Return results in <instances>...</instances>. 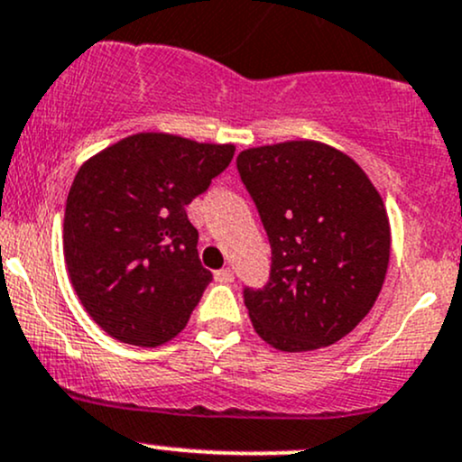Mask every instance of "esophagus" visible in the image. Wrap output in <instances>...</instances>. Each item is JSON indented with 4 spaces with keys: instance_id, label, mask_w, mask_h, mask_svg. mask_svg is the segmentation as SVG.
Returning a JSON list of instances; mask_svg holds the SVG:
<instances>
[{
    "instance_id": "1",
    "label": "esophagus",
    "mask_w": 462,
    "mask_h": 462,
    "mask_svg": "<svg viewBox=\"0 0 462 462\" xmlns=\"http://www.w3.org/2000/svg\"><path fill=\"white\" fill-rule=\"evenodd\" d=\"M215 281L217 282H232L235 281V272L230 270V267H223V270H219V272H215Z\"/></svg>"
}]
</instances>
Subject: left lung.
<instances>
[{
	"instance_id": "8db88e82",
	"label": "left lung",
	"mask_w": 462,
	"mask_h": 462,
	"mask_svg": "<svg viewBox=\"0 0 462 462\" xmlns=\"http://www.w3.org/2000/svg\"><path fill=\"white\" fill-rule=\"evenodd\" d=\"M236 169L272 245L267 285L243 289L256 333L285 353L336 344L386 278L390 226L377 189L351 157L311 140L241 151Z\"/></svg>"
}]
</instances>
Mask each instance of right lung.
<instances>
[{
  "mask_svg": "<svg viewBox=\"0 0 462 462\" xmlns=\"http://www.w3.org/2000/svg\"><path fill=\"white\" fill-rule=\"evenodd\" d=\"M232 155V144L135 134L79 169L65 204V263L85 311L111 337L160 346L186 327L212 281L186 206Z\"/></svg>",
  "mask_w": 462,
  "mask_h": 462,
  "instance_id": "add662e5",
  "label": "right lung"
}]
</instances>
